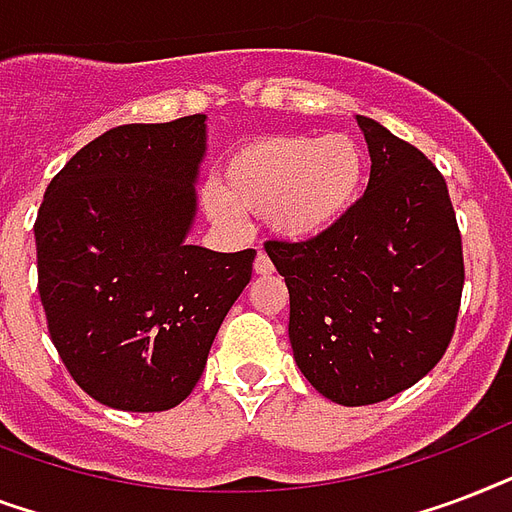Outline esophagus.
Returning <instances> with one entry per match:
<instances>
[{"instance_id": "34e87169", "label": "esophagus", "mask_w": 512, "mask_h": 512, "mask_svg": "<svg viewBox=\"0 0 512 512\" xmlns=\"http://www.w3.org/2000/svg\"><path fill=\"white\" fill-rule=\"evenodd\" d=\"M253 269H256V275H272V272H275V264H272V259H269L267 253L259 251L256 253V264H253Z\"/></svg>"}]
</instances>
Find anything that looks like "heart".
<instances>
[{
  "mask_svg": "<svg viewBox=\"0 0 512 512\" xmlns=\"http://www.w3.org/2000/svg\"><path fill=\"white\" fill-rule=\"evenodd\" d=\"M366 178V152L352 136H267L237 146L221 170V194L208 211L235 224L237 211L267 213L288 240H310L352 211Z\"/></svg>",
  "mask_w": 512,
  "mask_h": 512,
  "instance_id": "obj_1",
  "label": "heart"
}]
</instances>
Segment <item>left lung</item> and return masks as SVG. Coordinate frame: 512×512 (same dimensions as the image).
<instances>
[{"instance_id": "1", "label": "left lung", "mask_w": 512, "mask_h": 512, "mask_svg": "<svg viewBox=\"0 0 512 512\" xmlns=\"http://www.w3.org/2000/svg\"><path fill=\"white\" fill-rule=\"evenodd\" d=\"M358 125L371 154L366 194L323 235L264 243L291 296L296 366L342 406L387 400L433 371L465 285L441 170L379 122Z\"/></svg>"}]
</instances>
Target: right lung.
I'll use <instances>...</instances> for the list:
<instances>
[{
    "instance_id": "obj_1",
    "label": "right lung",
    "mask_w": 512,
    "mask_h": 512,
    "mask_svg": "<svg viewBox=\"0 0 512 512\" xmlns=\"http://www.w3.org/2000/svg\"><path fill=\"white\" fill-rule=\"evenodd\" d=\"M205 114L106 130L50 181L34 221L39 299L63 366L120 411H168L200 382L256 251L186 245Z\"/></svg>"
}]
</instances>
